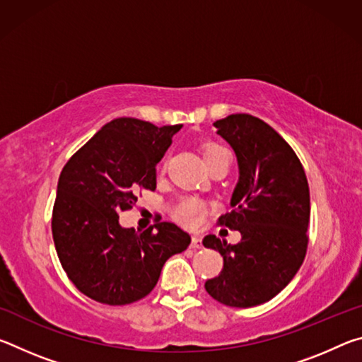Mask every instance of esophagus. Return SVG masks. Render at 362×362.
<instances>
[{
  "instance_id": "esophagus-1",
  "label": "esophagus",
  "mask_w": 362,
  "mask_h": 362,
  "mask_svg": "<svg viewBox=\"0 0 362 362\" xmlns=\"http://www.w3.org/2000/svg\"><path fill=\"white\" fill-rule=\"evenodd\" d=\"M201 246H203V244H201V238L199 236H192V243H189V247L192 249H201Z\"/></svg>"
}]
</instances>
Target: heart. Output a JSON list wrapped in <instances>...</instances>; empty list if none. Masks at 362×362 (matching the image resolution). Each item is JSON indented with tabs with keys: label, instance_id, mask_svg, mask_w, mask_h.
I'll return each mask as SVG.
<instances>
[{
	"label": "heart",
	"instance_id": "obj_1",
	"mask_svg": "<svg viewBox=\"0 0 362 362\" xmlns=\"http://www.w3.org/2000/svg\"><path fill=\"white\" fill-rule=\"evenodd\" d=\"M226 155L225 148L217 144H207L203 146V158L207 164V168L216 161L217 158ZM206 214V206L196 198H185L182 199L174 209V217L185 226H198Z\"/></svg>",
	"mask_w": 362,
	"mask_h": 362
}]
</instances>
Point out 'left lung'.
<instances>
[{
	"label": "left lung",
	"instance_id": "obj_1",
	"mask_svg": "<svg viewBox=\"0 0 362 362\" xmlns=\"http://www.w3.org/2000/svg\"><path fill=\"white\" fill-rule=\"evenodd\" d=\"M214 126L240 166L233 211L218 223L240 231L241 241L231 246L214 235L204 238V246L223 257L222 272L204 287L220 303L250 308L276 297L302 267L308 247V180L296 151L265 121L236 113Z\"/></svg>",
	"mask_w": 362,
	"mask_h": 362
}]
</instances>
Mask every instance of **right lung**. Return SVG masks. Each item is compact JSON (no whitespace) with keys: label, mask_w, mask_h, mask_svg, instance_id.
<instances>
[{"label":"right lung","mask_w":362,"mask_h":362,"mask_svg":"<svg viewBox=\"0 0 362 362\" xmlns=\"http://www.w3.org/2000/svg\"><path fill=\"white\" fill-rule=\"evenodd\" d=\"M182 124L158 127L116 118L65 164L52 209V238L66 276L105 305H127L156 286L169 257L188 247V233L159 222L142 233L122 228L119 214L140 189L156 188V164Z\"/></svg>","instance_id":"add662e5"}]
</instances>
